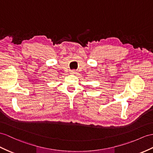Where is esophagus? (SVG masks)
<instances>
[{"label":"esophagus","mask_w":153,"mask_h":153,"mask_svg":"<svg viewBox=\"0 0 153 153\" xmlns=\"http://www.w3.org/2000/svg\"><path fill=\"white\" fill-rule=\"evenodd\" d=\"M71 74H76L77 72H76V71H75V70H72L71 72Z\"/></svg>","instance_id":"1"}]
</instances>
